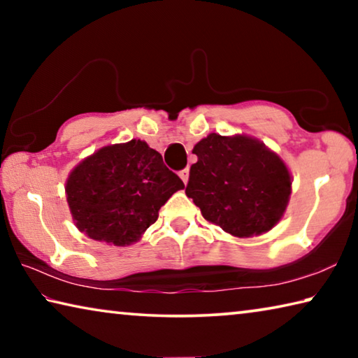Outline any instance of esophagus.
Here are the masks:
<instances>
[{"instance_id": "esophagus-1", "label": "esophagus", "mask_w": 358, "mask_h": 358, "mask_svg": "<svg viewBox=\"0 0 358 358\" xmlns=\"http://www.w3.org/2000/svg\"><path fill=\"white\" fill-rule=\"evenodd\" d=\"M180 178L183 180V183L186 185L187 183V180H189V167H186V169H183V171H180Z\"/></svg>"}]
</instances>
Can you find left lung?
<instances>
[{"label":"left lung","mask_w":358,"mask_h":358,"mask_svg":"<svg viewBox=\"0 0 358 358\" xmlns=\"http://www.w3.org/2000/svg\"><path fill=\"white\" fill-rule=\"evenodd\" d=\"M186 196L208 222L235 237H252L281 220L290 173L280 156L246 136L210 134L192 150Z\"/></svg>","instance_id":"8db88e82"}]
</instances>
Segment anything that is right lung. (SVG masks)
I'll return each mask as SVG.
<instances>
[{
    "instance_id": "add662e5",
    "label": "right lung",
    "mask_w": 358,
    "mask_h": 358,
    "mask_svg": "<svg viewBox=\"0 0 358 358\" xmlns=\"http://www.w3.org/2000/svg\"><path fill=\"white\" fill-rule=\"evenodd\" d=\"M185 185L142 141L104 147L71 172L66 194L77 227L96 241L131 245Z\"/></svg>"
}]
</instances>
